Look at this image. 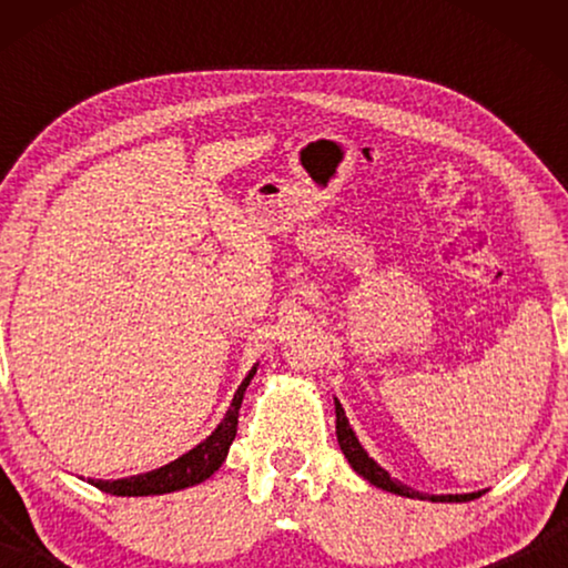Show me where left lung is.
Wrapping results in <instances>:
<instances>
[{
    "label": "left lung",
    "instance_id": "obj_1",
    "mask_svg": "<svg viewBox=\"0 0 568 568\" xmlns=\"http://www.w3.org/2000/svg\"><path fill=\"white\" fill-rule=\"evenodd\" d=\"M336 434H338V445L344 449L346 460L352 468L359 473L364 480H369V484H375L377 488H385V491L390 494H400V496H418L416 491H410L398 480H393L387 476V470L379 468V465L372 460V457L364 453L359 439H356V434L352 426H348V418L344 414V408H341V403L336 400ZM480 494H449V496H432V501H470V499H478Z\"/></svg>",
    "mask_w": 568,
    "mask_h": 568
}]
</instances>
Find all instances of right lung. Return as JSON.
<instances>
[{
	"mask_svg": "<svg viewBox=\"0 0 568 568\" xmlns=\"http://www.w3.org/2000/svg\"><path fill=\"white\" fill-rule=\"evenodd\" d=\"M253 375L255 369H251V375H247L243 379V385L237 387L227 416H224L222 424L212 432V437H206L199 447H193L191 453L178 457V460L165 465V468L142 473V476H131L121 480H90V484L111 496H154V494L181 491V488L196 486L201 480H206L214 470H220V465L230 453L232 439H235L237 434L240 403H243L245 387L251 385Z\"/></svg>",
	"mask_w": 568,
	"mask_h": 568,
	"instance_id": "right-lung-1",
	"label": "right lung"
}]
</instances>
